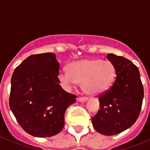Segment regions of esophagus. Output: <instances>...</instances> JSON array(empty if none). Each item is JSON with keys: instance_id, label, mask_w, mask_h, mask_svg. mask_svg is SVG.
Masks as SVG:
<instances>
[{"instance_id": "esophagus-1", "label": "esophagus", "mask_w": 150, "mask_h": 150, "mask_svg": "<svg viewBox=\"0 0 150 150\" xmlns=\"http://www.w3.org/2000/svg\"><path fill=\"white\" fill-rule=\"evenodd\" d=\"M76 100L79 102H86L87 101V98H77V99H76Z\"/></svg>"}]
</instances>
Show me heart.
<instances>
[{"label": "heart", "instance_id": "b5f03b06", "mask_svg": "<svg viewBox=\"0 0 150 150\" xmlns=\"http://www.w3.org/2000/svg\"><path fill=\"white\" fill-rule=\"evenodd\" d=\"M68 71H61L59 79L65 88L81 83L82 90L91 96L100 95L110 89L116 78V67L110 61L86 59L68 65Z\"/></svg>", "mask_w": 150, "mask_h": 150}]
</instances>
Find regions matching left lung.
<instances>
[{
  "mask_svg": "<svg viewBox=\"0 0 150 150\" xmlns=\"http://www.w3.org/2000/svg\"><path fill=\"white\" fill-rule=\"evenodd\" d=\"M116 67V78L110 89L99 98L100 108L91 122L97 132L115 135L129 128L140 114L144 88L136 65L122 56L108 54Z\"/></svg>",
  "mask_w": 150,
  "mask_h": 150,
  "instance_id": "8db88e82",
  "label": "left lung"
}]
</instances>
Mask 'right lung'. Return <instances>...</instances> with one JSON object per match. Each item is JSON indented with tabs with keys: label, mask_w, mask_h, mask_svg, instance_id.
I'll list each match as a JSON object with an SVG mask.
<instances>
[{
	"label": "right lung",
	"mask_w": 150,
	"mask_h": 150,
	"mask_svg": "<svg viewBox=\"0 0 150 150\" xmlns=\"http://www.w3.org/2000/svg\"><path fill=\"white\" fill-rule=\"evenodd\" d=\"M59 62L54 53L32 55L15 69L10 107L20 126L38 137H52L64 125V113L76 101L59 83Z\"/></svg>",
	"instance_id": "right-lung-1"
}]
</instances>
